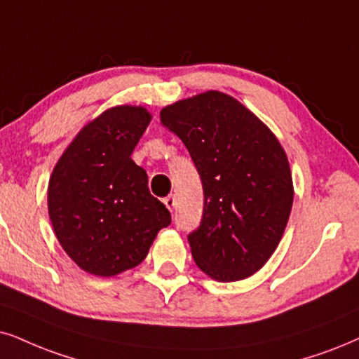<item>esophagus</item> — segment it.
Returning <instances> with one entry per match:
<instances>
[{"label": "esophagus", "mask_w": 359, "mask_h": 359, "mask_svg": "<svg viewBox=\"0 0 359 359\" xmlns=\"http://www.w3.org/2000/svg\"><path fill=\"white\" fill-rule=\"evenodd\" d=\"M164 203H165V207L169 208V210L172 212L175 208V205H177V201H175V195H167V197L164 198Z\"/></svg>", "instance_id": "esophagus-1"}]
</instances>
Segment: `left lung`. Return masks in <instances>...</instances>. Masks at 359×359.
I'll return each mask as SVG.
<instances>
[{
	"instance_id": "1",
	"label": "left lung",
	"mask_w": 359,
	"mask_h": 359,
	"mask_svg": "<svg viewBox=\"0 0 359 359\" xmlns=\"http://www.w3.org/2000/svg\"><path fill=\"white\" fill-rule=\"evenodd\" d=\"M201 175L203 213L189 233L197 266L237 281L278 247L293 203L287 154L273 133L237 99L208 90L161 111Z\"/></svg>"
}]
</instances>
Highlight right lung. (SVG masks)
I'll return each mask as SVG.
<instances>
[{
  "mask_svg": "<svg viewBox=\"0 0 359 359\" xmlns=\"http://www.w3.org/2000/svg\"><path fill=\"white\" fill-rule=\"evenodd\" d=\"M151 122L144 107L107 109L76 135L54 167L48 208L54 233L76 265L112 276L137 266L170 212L149 192L130 158Z\"/></svg>",
  "mask_w": 359,
  "mask_h": 359,
  "instance_id": "add662e5",
  "label": "right lung"
}]
</instances>
